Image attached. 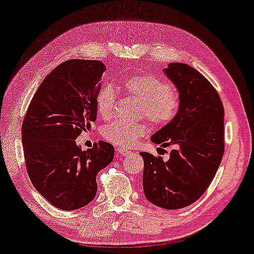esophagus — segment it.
<instances>
[{"instance_id": "34e87169", "label": "esophagus", "mask_w": 254, "mask_h": 254, "mask_svg": "<svg viewBox=\"0 0 254 254\" xmlns=\"http://www.w3.org/2000/svg\"><path fill=\"white\" fill-rule=\"evenodd\" d=\"M117 154H118V155H121V156H125V157H127V156H130L131 151H129V150H125V149H117Z\"/></svg>"}]
</instances>
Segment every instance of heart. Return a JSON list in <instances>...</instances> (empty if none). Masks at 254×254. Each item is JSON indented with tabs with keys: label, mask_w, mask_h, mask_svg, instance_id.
<instances>
[{
	"label": "heart",
	"mask_w": 254,
	"mask_h": 254,
	"mask_svg": "<svg viewBox=\"0 0 254 254\" xmlns=\"http://www.w3.org/2000/svg\"><path fill=\"white\" fill-rule=\"evenodd\" d=\"M123 86L127 92L136 94L142 99L139 110L140 117H145L155 127H166L173 123L180 110L182 100L179 90L168 82L149 72H142L129 77ZM117 93L111 85L100 88L97 96V112L100 117L109 118L114 114ZM148 131L144 123H127L115 121L103 129L104 139L118 146H132Z\"/></svg>",
	"instance_id": "heart-1"
}]
</instances>
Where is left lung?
<instances>
[{
    "label": "left lung",
    "mask_w": 254,
    "mask_h": 254,
    "mask_svg": "<svg viewBox=\"0 0 254 254\" xmlns=\"http://www.w3.org/2000/svg\"><path fill=\"white\" fill-rule=\"evenodd\" d=\"M164 73L176 85L182 105L175 121L158 130L151 140L175 149L167 162L140 152L143 189L151 203L180 209L198 200L218 172L225 151V112L213 85L191 66L172 63Z\"/></svg>",
    "instance_id": "8db88e82"
}]
</instances>
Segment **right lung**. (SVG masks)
<instances>
[{"label":"right lung","mask_w":254,"mask_h":254,"mask_svg":"<svg viewBox=\"0 0 254 254\" xmlns=\"http://www.w3.org/2000/svg\"><path fill=\"white\" fill-rule=\"evenodd\" d=\"M102 61L72 59L44 79L22 123L28 176L36 190L63 210L86 206L97 194V174L114 160L115 149L99 140L82 151L75 139L97 119Z\"/></svg>","instance_id":"1"}]
</instances>
